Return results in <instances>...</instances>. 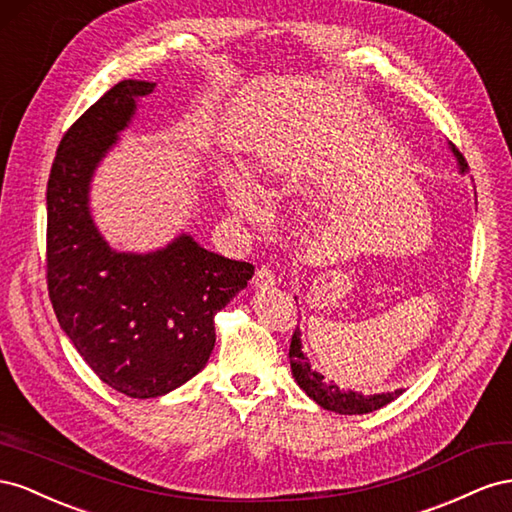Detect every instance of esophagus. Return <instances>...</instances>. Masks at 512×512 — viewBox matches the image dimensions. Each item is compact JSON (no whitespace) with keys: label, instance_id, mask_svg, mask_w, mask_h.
Returning <instances> with one entry per match:
<instances>
[{"label":"esophagus","instance_id":"esophagus-1","mask_svg":"<svg viewBox=\"0 0 512 512\" xmlns=\"http://www.w3.org/2000/svg\"><path fill=\"white\" fill-rule=\"evenodd\" d=\"M253 283H255V287H259V289L272 287V285L276 283V272H274V268H270V266H259L257 272H255Z\"/></svg>","mask_w":512,"mask_h":512}]
</instances>
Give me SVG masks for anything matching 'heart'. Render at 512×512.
<instances>
[{
	"mask_svg": "<svg viewBox=\"0 0 512 512\" xmlns=\"http://www.w3.org/2000/svg\"><path fill=\"white\" fill-rule=\"evenodd\" d=\"M259 173H261V178L272 182V180H276V175H279V169L270 163H264L261 165ZM223 188H225V195L231 203V208L236 210L240 216L248 218V221H257V223L264 221L266 208H264V203H261L259 191L244 178L242 173L227 169L223 173Z\"/></svg>",
	"mask_w": 512,
	"mask_h": 512,
	"instance_id": "b5f03b06",
	"label": "heart"
}]
</instances>
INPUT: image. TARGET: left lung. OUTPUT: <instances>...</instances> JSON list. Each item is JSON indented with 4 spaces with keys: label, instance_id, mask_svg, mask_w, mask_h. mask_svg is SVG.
I'll use <instances>...</instances> for the list:
<instances>
[{
    "label": "left lung",
    "instance_id": "8db88e82",
    "mask_svg": "<svg viewBox=\"0 0 512 512\" xmlns=\"http://www.w3.org/2000/svg\"><path fill=\"white\" fill-rule=\"evenodd\" d=\"M452 152L457 154L461 171L467 169L465 158L461 156V152H457V148H452ZM289 362H291V373H294L298 386L309 394V397L324 407V410L337 412V414H369L379 410V407L388 405L390 401H394L403 392L401 388L394 392H386V394H371V397H364L360 392H345L339 386L334 384H326L324 375H319L317 371L311 369V364L306 362L304 354H302V343H300V332L294 330V337H291V345H289Z\"/></svg>",
    "mask_w": 512,
    "mask_h": 512
}]
</instances>
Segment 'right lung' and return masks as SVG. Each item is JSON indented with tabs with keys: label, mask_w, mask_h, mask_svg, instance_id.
<instances>
[{
	"label": "right lung",
	"mask_w": 512,
	"mask_h": 512,
	"mask_svg": "<svg viewBox=\"0 0 512 512\" xmlns=\"http://www.w3.org/2000/svg\"><path fill=\"white\" fill-rule=\"evenodd\" d=\"M154 83L120 81L72 124L47 184V285L62 330L102 382L133 399L163 397L197 375L216 343L214 315L255 268L182 236L150 255L115 253L87 191L100 158Z\"/></svg>",
	"instance_id": "add662e5"
}]
</instances>
